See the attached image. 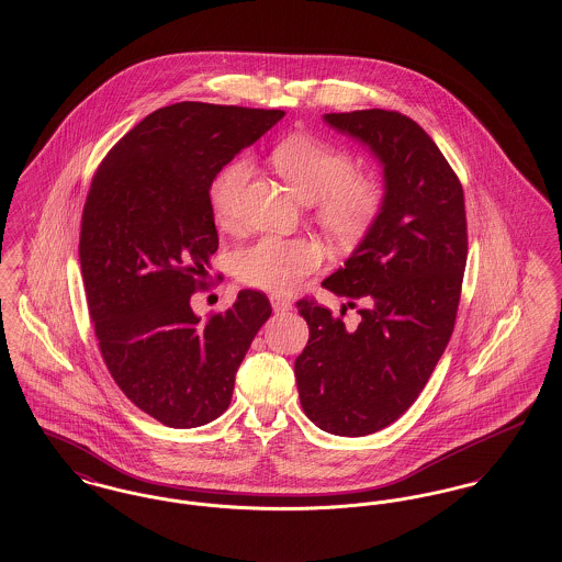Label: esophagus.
<instances>
[{"label": "esophagus", "mask_w": 562, "mask_h": 562, "mask_svg": "<svg viewBox=\"0 0 562 562\" xmlns=\"http://www.w3.org/2000/svg\"><path fill=\"white\" fill-rule=\"evenodd\" d=\"M270 304H272V311H274V313H288V311H292V302L285 300V297H279V295H270Z\"/></svg>", "instance_id": "1"}]
</instances>
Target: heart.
<instances>
[{"label": "heart", "instance_id": "b5f03b06", "mask_svg": "<svg viewBox=\"0 0 562 562\" xmlns=\"http://www.w3.org/2000/svg\"><path fill=\"white\" fill-rule=\"evenodd\" d=\"M270 160L295 194L311 201L317 224L336 240L361 237L381 211L383 186L372 176L351 173L353 158L347 149L311 135H292L272 148ZM249 173L251 162L235 158L211 181L209 205L220 224L233 220ZM322 262V247L306 237L270 235L235 254L238 279L274 294L295 290Z\"/></svg>", "mask_w": 562, "mask_h": 562}]
</instances>
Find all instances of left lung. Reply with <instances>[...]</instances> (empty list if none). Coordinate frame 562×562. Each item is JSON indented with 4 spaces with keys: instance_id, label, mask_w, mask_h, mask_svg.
I'll return each mask as SVG.
<instances>
[{
    "instance_id": "8db88e82",
    "label": "left lung",
    "mask_w": 562,
    "mask_h": 562,
    "mask_svg": "<svg viewBox=\"0 0 562 562\" xmlns=\"http://www.w3.org/2000/svg\"><path fill=\"white\" fill-rule=\"evenodd\" d=\"M324 120L376 158L383 205L345 267L322 283L359 304V325L313 300L295 304L311 329L295 383L313 423L359 438L413 406L450 340L468 262L465 201L440 148L408 116L357 110Z\"/></svg>"
}]
</instances>
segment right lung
<instances>
[{"mask_svg":"<svg viewBox=\"0 0 562 562\" xmlns=\"http://www.w3.org/2000/svg\"><path fill=\"white\" fill-rule=\"evenodd\" d=\"M285 116L181 101L131 128L97 169L80 267L94 334L122 393L173 429L207 425L272 308L256 290L209 322L190 297L217 251L209 186Z\"/></svg>","mask_w":562,"mask_h":562,"instance_id":"right-lung-1","label":"right lung"}]
</instances>
